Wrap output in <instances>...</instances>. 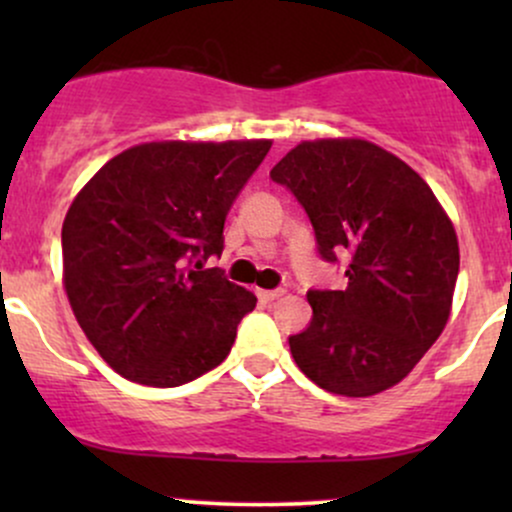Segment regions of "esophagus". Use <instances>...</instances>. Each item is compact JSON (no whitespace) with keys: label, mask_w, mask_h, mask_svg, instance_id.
<instances>
[{"label":"esophagus","mask_w":512,"mask_h":512,"mask_svg":"<svg viewBox=\"0 0 512 512\" xmlns=\"http://www.w3.org/2000/svg\"><path fill=\"white\" fill-rule=\"evenodd\" d=\"M281 296H284V289H257V298L264 303H272Z\"/></svg>","instance_id":"34e87169"}]
</instances>
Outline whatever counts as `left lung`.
<instances>
[{
    "mask_svg": "<svg viewBox=\"0 0 512 512\" xmlns=\"http://www.w3.org/2000/svg\"><path fill=\"white\" fill-rule=\"evenodd\" d=\"M303 204L327 262L349 257L344 291H308L313 320L289 337L322 390L370 397L414 370L448 325L460 245L431 187L366 139L301 142L272 168Z\"/></svg>",
    "mask_w": 512,
    "mask_h": 512,
    "instance_id": "left-lung-1",
    "label": "left lung"
}]
</instances>
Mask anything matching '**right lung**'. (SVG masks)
<instances>
[{"mask_svg": "<svg viewBox=\"0 0 512 512\" xmlns=\"http://www.w3.org/2000/svg\"><path fill=\"white\" fill-rule=\"evenodd\" d=\"M272 139L149 142L110 158L62 223L76 322L122 378L178 387L216 368L257 298L221 269L233 199Z\"/></svg>", "mask_w": 512, "mask_h": 512, "instance_id": "obj_1", "label": "right lung"}]
</instances>
